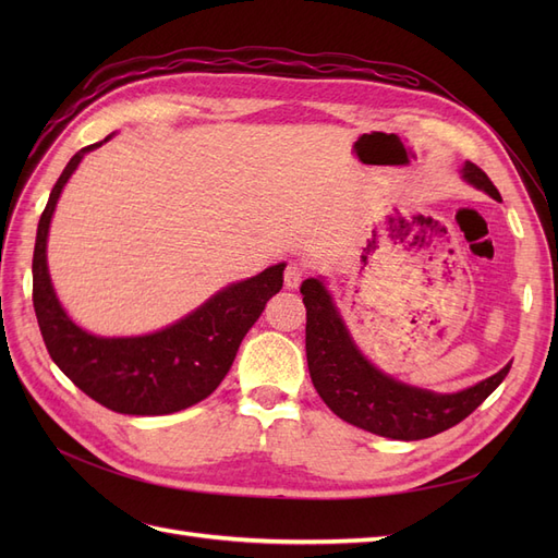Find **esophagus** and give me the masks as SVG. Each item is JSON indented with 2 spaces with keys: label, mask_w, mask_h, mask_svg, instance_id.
I'll return each instance as SVG.
<instances>
[{
  "label": "esophagus",
  "mask_w": 558,
  "mask_h": 558,
  "mask_svg": "<svg viewBox=\"0 0 558 558\" xmlns=\"http://www.w3.org/2000/svg\"><path fill=\"white\" fill-rule=\"evenodd\" d=\"M305 275H307V269H305V265H302V263H289V265H286V272H283L286 289H298L300 281L305 279Z\"/></svg>",
  "instance_id": "obj_1"
}]
</instances>
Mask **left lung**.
<instances>
[{
    "instance_id": "obj_1",
    "label": "left lung",
    "mask_w": 558,
    "mask_h": 558,
    "mask_svg": "<svg viewBox=\"0 0 558 558\" xmlns=\"http://www.w3.org/2000/svg\"><path fill=\"white\" fill-rule=\"evenodd\" d=\"M461 177L500 202L498 189L477 165L465 162ZM300 293L307 307V365L316 393L347 424L367 433L404 442L442 433L475 412L510 373L512 363L456 393L410 386L363 356L324 277L302 281Z\"/></svg>"
}]
</instances>
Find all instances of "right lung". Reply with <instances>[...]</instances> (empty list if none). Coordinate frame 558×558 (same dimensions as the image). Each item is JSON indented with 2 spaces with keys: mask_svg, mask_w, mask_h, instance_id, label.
Returning <instances> with one entry per match:
<instances>
[{
  "mask_svg": "<svg viewBox=\"0 0 558 558\" xmlns=\"http://www.w3.org/2000/svg\"><path fill=\"white\" fill-rule=\"evenodd\" d=\"M109 140L111 134L105 142L81 148L50 191L32 258V300L50 359L83 393L121 414H172L205 400L223 381L244 335L263 314L267 300L281 291L286 263L226 286L162 330L134 337L83 330L64 312L50 283L46 244L64 183L83 156Z\"/></svg>",
  "mask_w": 558,
  "mask_h": 558,
  "instance_id": "obj_1",
  "label": "right lung"
}]
</instances>
